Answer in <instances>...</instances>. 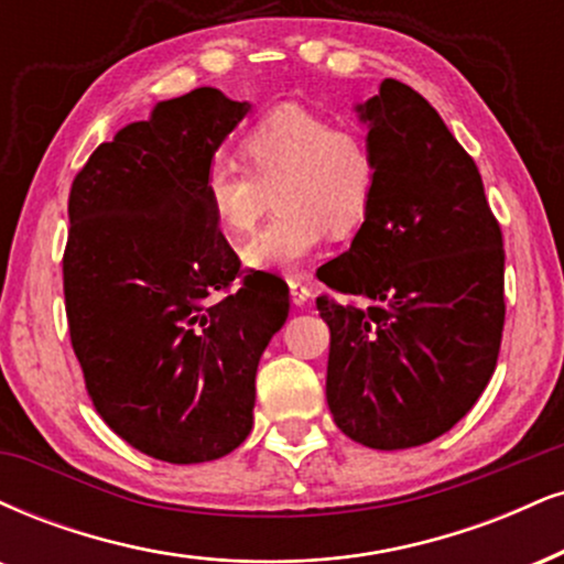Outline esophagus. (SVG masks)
Returning <instances> with one entry per match:
<instances>
[{"instance_id":"34e87169","label":"esophagus","mask_w":564,"mask_h":564,"mask_svg":"<svg viewBox=\"0 0 564 564\" xmlns=\"http://www.w3.org/2000/svg\"><path fill=\"white\" fill-rule=\"evenodd\" d=\"M289 291H291V302L300 304V307L310 302V289L300 275H289Z\"/></svg>"}]
</instances>
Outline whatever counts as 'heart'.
I'll return each instance as SVG.
<instances>
[{
    "mask_svg": "<svg viewBox=\"0 0 564 564\" xmlns=\"http://www.w3.org/2000/svg\"><path fill=\"white\" fill-rule=\"evenodd\" d=\"M236 165L209 160L202 194L217 228L236 239L249 234L275 196L278 213L243 243L254 270H294L321 247L328 230L349 236L368 217L378 188V158L357 128L302 105H278L239 135Z\"/></svg>",
    "mask_w": 564,
    "mask_h": 564,
    "instance_id": "b5f03b06",
    "label": "heart"
}]
</instances>
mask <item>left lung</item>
I'll return each mask as SVG.
<instances>
[{"instance_id": "obj_1", "label": "left lung", "mask_w": 564, "mask_h": 564, "mask_svg": "<svg viewBox=\"0 0 564 564\" xmlns=\"http://www.w3.org/2000/svg\"><path fill=\"white\" fill-rule=\"evenodd\" d=\"M378 158L355 241L323 264L334 423L370 449H410L457 425L491 381L505 330V249L470 154L415 88L386 78L357 107Z\"/></svg>"}]
</instances>
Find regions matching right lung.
I'll return each instance as SVG.
<instances>
[{
    "instance_id": "right-lung-1",
    "label": "right lung",
    "mask_w": 564,
    "mask_h": 564,
    "mask_svg": "<svg viewBox=\"0 0 564 564\" xmlns=\"http://www.w3.org/2000/svg\"><path fill=\"white\" fill-rule=\"evenodd\" d=\"M249 101L202 86L94 149L63 254L70 341L94 406L133 449L209 463L254 423V376L289 294L243 275L202 178Z\"/></svg>"
}]
</instances>
